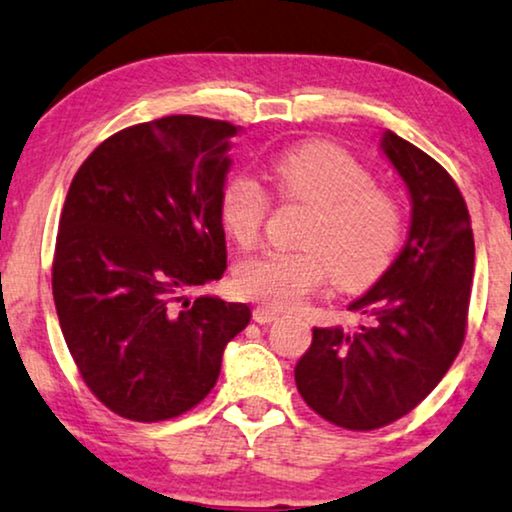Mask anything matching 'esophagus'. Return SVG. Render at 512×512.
<instances>
[{"label":"esophagus","instance_id":"obj_1","mask_svg":"<svg viewBox=\"0 0 512 512\" xmlns=\"http://www.w3.org/2000/svg\"><path fill=\"white\" fill-rule=\"evenodd\" d=\"M252 319H255L257 323H271V321H276L278 319V312L276 309H269V307H257L255 312H252Z\"/></svg>","mask_w":512,"mask_h":512}]
</instances>
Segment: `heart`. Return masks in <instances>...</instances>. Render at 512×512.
I'll return each instance as SVG.
<instances>
[{
  "label": "heart",
  "mask_w": 512,
  "mask_h": 512,
  "mask_svg": "<svg viewBox=\"0 0 512 512\" xmlns=\"http://www.w3.org/2000/svg\"><path fill=\"white\" fill-rule=\"evenodd\" d=\"M271 177L278 198L312 208L300 234L304 248L243 260L234 271L238 295L290 309L331 274L342 290H364L385 274L404 236V210L392 191L373 184L364 163L328 141H304L276 155ZM269 208V193L245 172L231 174L219 191V219L241 248L257 243Z\"/></svg>",
  "instance_id": "b5f03b06"
}]
</instances>
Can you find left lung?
<instances>
[{
	"mask_svg": "<svg viewBox=\"0 0 512 512\" xmlns=\"http://www.w3.org/2000/svg\"><path fill=\"white\" fill-rule=\"evenodd\" d=\"M383 151L409 189V238L378 283L349 304L366 323L314 328L295 366L309 409L357 432L406 416L444 378L463 347L475 271L468 205L451 174L394 132H385Z\"/></svg>",
	"mask_w": 512,
	"mask_h": 512,
	"instance_id": "8db88e82",
	"label": "left lung"
}]
</instances>
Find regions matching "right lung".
<instances>
[{
  "label": "right lung",
  "mask_w": 512,
  "mask_h": 512,
  "mask_svg": "<svg viewBox=\"0 0 512 512\" xmlns=\"http://www.w3.org/2000/svg\"><path fill=\"white\" fill-rule=\"evenodd\" d=\"M238 127L198 115L141 122L99 144L70 184L51 290L82 380L113 413L158 423L219 378L250 307L181 297L226 269L219 191Z\"/></svg>",
  "instance_id": "1"
}]
</instances>
